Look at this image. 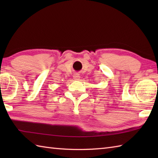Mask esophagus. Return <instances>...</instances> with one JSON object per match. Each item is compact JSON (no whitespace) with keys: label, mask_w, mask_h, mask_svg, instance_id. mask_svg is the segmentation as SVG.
<instances>
[{"label":"esophagus","mask_w":158,"mask_h":158,"mask_svg":"<svg viewBox=\"0 0 158 158\" xmlns=\"http://www.w3.org/2000/svg\"><path fill=\"white\" fill-rule=\"evenodd\" d=\"M73 78L75 79V80H79L80 79V76H79L78 73H77V74H75V75H74Z\"/></svg>","instance_id":"esophagus-1"}]
</instances>
